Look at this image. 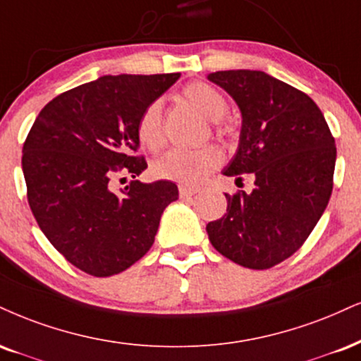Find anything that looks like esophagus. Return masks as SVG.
I'll list each match as a JSON object with an SVG mask.
<instances>
[{"mask_svg": "<svg viewBox=\"0 0 361 361\" xmlns=\"http://www.w3.org/2000/svg\"><path fill=\"white\" fill-rule=\"evenodd\" d=\"M198 193V188H192V186L180 185V197L181 198H192L193 195Z\"/></svg>", "mask_w": 361, "mask_h": 361, "instance_id": "34e87169", "label": "esophagus"}]
</instances>
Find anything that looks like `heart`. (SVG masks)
<instances>
[{"instance_id": "1", "label": "heart", "mask_w": 361, "mask_h": 361, "mask_svg": "<svg viewBox=\"0 0 361 361\" xmlns=\"http://www.w3.org/2000/svg\"><path fill=\"white\" fill-rule=\"evenodd\" d=\"M183 95L210 119H215L216 131L225 133L220 117L225 116L228 102L225 95L207 82H192L185 87ZM137 139L147 149H159L166 141L163 123V101L156 99L142 109L136 126ZM224 161V153L216 146L198 149H171L154 159L151 171L159 180L176 181L180 185L197 186L205 181Z\"/></svg>"}]
</instances>
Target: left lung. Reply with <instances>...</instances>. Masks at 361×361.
I'll use <instances>...</instances> for the list:
<instances>
[{"label": "left lung", "instance_id": "obj_1", "mask_svg": "<svg viewBox=\"0 0 361 361\" xmlns=\"http://www.w3.org/2000/svg\"><path fill=\"white\" fill-rule=\"evenodd\" d=\"M208 80L242 114L237 153L225 176L252 173V193H225L227 214L207 225L224 257L269 269L305 244L333 192L336 146L323 112L301 90L260 71H222Z\"/></svg>", "mask_w": 361, "mask_h": 361}]
</instances>
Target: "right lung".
I'll return each mask as SVG.
<instances>
[{
	"label": "right lung",
	"instance_id": "obj_1",
	"mask_svg": "<svg viewBox=\"0 0 361 361\" xmlns=\"http://www.w3.org/2000/svg\"><path fill=\"white\" fill-rule=\"evenodd\" d=\"M180 73L104 75L56 95L23 145L27 197L38 227L72 266L95 277L119 274L154 242L178 186L114 178L147 168L137 156V119Z\"/></svg>",
	"mask_w": 361,
	"mask_h": 361
}]
</instances>
